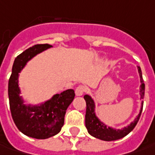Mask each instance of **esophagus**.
Instances as JSON below:
<instances>
[{"label":"esophagus","mask_w":155,"mask_h":155,"mask_svg":"<svg viewBox=\"0 0 155 155\" xmlns=\"http://www.w3.org/2000/svg\"><path fill=\"white\" fill-rule=\"evenodd\" d=\"M86 92V87L84 86H79L75 89V94L77 96H81Z\"/></svg>","instance_id":"1"}]
</instances>
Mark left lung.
<instances>
[{
	"label": "left lung",
	"instance_id": "1",
	"mask_svg": "<svg viewBox=\"0 0 155 155\" xmlns=\"http://www.w3.org/2000/svg\"><path fill=\"white\" fill-rule=\"evenodd\" d=\"M138 72L140 74L141 78V98H144V93H145V84L142 79V74H141V68L138 66ZM84 99L86 100L87 103V110H86V127L87 129L88 133L91 136H94L98 139L103 140V141H116L121 139L123 137L126 136L130 132L134 130V128L136 127V124L138 123L139 118L141 117V110H142V106L140 113L138 115V117H136L135 121L133 123H131L130 125H129L127 128H124L123 130H114L112 128L107 127L104 125L102 122L98 119V117H96L95 112H94V102L92 99V98L89 95H85Z\"/></svg>",
	"mask_w": 155,
	"mask_h": 155
}]
</instances>
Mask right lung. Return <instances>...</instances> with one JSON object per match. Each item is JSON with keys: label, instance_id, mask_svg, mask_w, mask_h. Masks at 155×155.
Returning a JSON list of instances; mask_svg holds the SVG:
<instances>
[{"label": "right lung", "instance_id": "right-lung-1", "mask_svg": "<svg viewBox=\"0 0 155 155\" xmlns=\"http://www.w3.org/2000/svg\"><path fill=\"white\" fill-rule=\"evenodd\" d=\"M51 47L48 44L36 45L25 50L15 58L8 81V98L11 115L15 125L25 136L36 139H46L58 134L64 124V116L75 94L68 89L39 106H26L19 97L18 76L26 62L37 54Z\"/></svg>", "mask_w": 155, "mask_h": 155}]
</instances>
